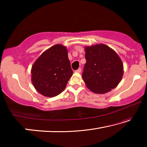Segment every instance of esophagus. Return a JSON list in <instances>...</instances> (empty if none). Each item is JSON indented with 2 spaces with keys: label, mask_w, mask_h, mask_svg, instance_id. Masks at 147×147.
I'll list each match as a JSON object with an SVG mask.
<instances>
[{
  "label": "esophagus",
  "mask_w": 147,
  "mask_h": 147,
  "mask_svg": "<svg viewBox=\"0 0 147 147\" xmlns=\"http://www.w3.org/2000/svg\"><path fill=\"white\" fill-rule=\"evenodd\" d=\"M75 72H76V73H80V72H81V68H78V69H77V70L75 71Z\"/></svg>",
  "instance_id": "34e87169"
}]
</instances>
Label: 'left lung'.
Segmentation results:
<instances>
[{
	"mask_svg": "<svg viewBox=\"0 0 147 147\" xmlns=\"http://www.w3.org/2000/svg\"><path fill=\"white\" fill-rule=\"evenodd\" d=\"M82 78L95 93H106L117 86L123 75L121 59L113 49L100 44L87 47Z\"/></svg>",
	"mask_w": 147,
	"mask_h": 147,
	"instance_id": "8db88e82",
	"label": "left lung"
}]
</instances>
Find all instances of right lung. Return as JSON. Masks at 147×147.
<instances>
[{
  "label": "right lung",
  "mask_w": 147,
  "mask_h": 147,
  "mask_svg": "<svg viewBox=\"0 0 147 147\" xmlns=\"http://www.w3.org/2000/svg\"><path fill=\"white\" fill-rule=\"evenodd\" d=\"M31 73L39 93L48 97L60 94L73 73L66 47L58 44L45 51L35 61Z\"/></svg>",
  "instance_id": "obj_1"
}]
</instances>
